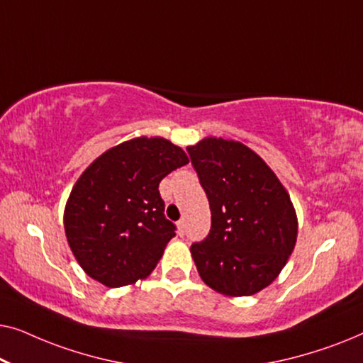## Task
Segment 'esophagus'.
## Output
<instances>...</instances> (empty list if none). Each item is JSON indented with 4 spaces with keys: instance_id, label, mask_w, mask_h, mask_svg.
Here are the masks:
<instances>
[{
    "instance_id": "obj_1",
    "label": "esophagus",
    "mask_w": 363,
    "mask_h": 363,
    "mask_svg": "<svg viewBox=\"0 0 363 363\" xmlns=\"http://www.w3.org/2000/svg\"><path fill=\"white\" fill-rule=\"evenodd\" d=\"M177 228H178V235L183 236L185 235V220H180L177 223Z\"/></svg>"
}]
</instances>
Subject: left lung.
<instances>
[{
	"label": "left lung",
	"instance_id": "1",
	"mask_svg": "<svg viewBox=\"0 0 363 363\" xmlns=\"http://www.w3.org/2000/svg\"><path fill=\"white\" fill-rule=\"evenodd\" d=\"M186 150L211 210L210 235L190 250L200 277L223 296L256 294L294 251L297 215L289 193L245 143L206 137Z\"/></svg>",
	"mask_w": 363,
	"mask_h": 363
}]
</instances>
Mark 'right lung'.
I'll list each match as a JSON object with an SVG mask.
<instances>
[{
    "instance_id": "obj_1",
    "label": "right lung",
    "mask_w": 363,
    "mask_h": 363,
    "mask_svg": "<svg viewBox=\"0 0 363 363\" xmlns=\"http://www.w3.org/2000/svg\"><path fill=\"white\" fill-rule=\"evenodd\" d=\"M186 163L183 148L167 138L135 137L108 148L82 172L64 208V231L87 276L121 287L155 269L175 236L158 185Z\"/></svg>"
}]
</instances>
